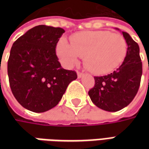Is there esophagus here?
<instances>
[{
    "mask_svg": "<svg viewBox=\"0 0 149 149\" xmlns=\"http://www.w3.org/2000/svg\"><path fill=\"white\" fill-rule=\"evenodd\" d=\"M84 75V73H83V72H77L78 78H81V77H83Z\"/></svg>",
    "mask_w": 149,
    "mask_h": 149,
    "instance_id": "esophagus-1",
    "label": "esophagus"
}]
</instances>
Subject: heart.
Instances as JSON below:
<instances>
[{"label": "heart", "instance_id": "heart-1", "mask_svg": "<svg viewBox=\"0 0 149 149\" xmlns=\"http://www.w3.org/2000/svg\"><path fill=\"white\" fill-rule=\"evenodd\" d=\"M127 42L121 34L109 31H88L71 37V44L61 39L56 52L67 66L84 58L87 68L95 74H104L117 68L127 53Z\"/></svg>", "mask_w": 149, "mask_h": 149}]
</instances>
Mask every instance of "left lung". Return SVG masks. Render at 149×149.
Segmentation results:
<instances>
[{"mask_svg":"<svg viewBox=\"0 0 149 149\" xmlns=\"http://www.w3.org/2000/svg\"><path fill=\"white\" fill-rule=\"evenodd\" d=\"M122 34L128 45L124 61L112 73L94 77V87L88 91L93 103L108 112H117L128 106L141 84L142 62L140 48L129 34L125 32H122Z\"/></svg>","mask_w":149,"mask_h":149,"instance_id":"obj_1","label":"left lung"}]
</instances>
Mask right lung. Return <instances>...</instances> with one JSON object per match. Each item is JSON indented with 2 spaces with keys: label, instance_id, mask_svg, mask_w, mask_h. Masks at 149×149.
<instances>
[{
  "label": "right lung",
  "instance_id": "obj_1",
  "mask_svg": "<svg viewBox=\"0 0 149 149\" xmlns=\"http://www.w3.org/2000/svg\"><path fill=\"white\" fill-rule=\"evenodd\" d=\"M65 33L61 28L38 25L27 31L12 46L8 76L12 93L24 109L44 112L61 100L77 72L62 68L56 47Z\"/></svg>",
  "mask_w": 149,
  "mask_h": 149
}]
</instances>
